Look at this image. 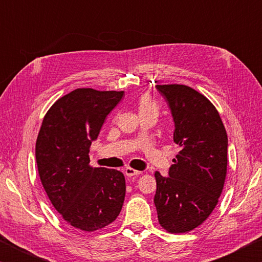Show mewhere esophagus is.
<instances>
[{
    "mask_svg": "<svg viewBox=\"0 0 262 262\" xmlns=\"http://www.w3.org/2000/svg\"><path fill=\"white\" fill-rule=\"evenodd\" d=\"M142 173L141 171H137V170H134V168L132 167H127L125 170V174L127 177H135V176H140Z\"/></svg>",
    "mask_w": 262,
    "mask_h": 262,
    "instance_id": "obj_1",
    "label": "esophagus"
}]
</instances>
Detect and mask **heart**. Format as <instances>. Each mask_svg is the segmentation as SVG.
<instances>
[{
  "instance_id": "heart-1",
  "label": "heart",
  "mask_w": 262,
  "mask_h": 262,
  "mask_svg": "<svg viewBox=\"0 0 262 262\" xmlns=\"http://www.w3.org/2000/svg\"><path fill=\"white\" fill-rule=\"evenodd\" d=\"M137 106H139L140 113L157 112L158 111V105L156 100L149 95H142L139 98V101H137Z\"/></svg>"
}]
</instances>
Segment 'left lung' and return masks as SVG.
<instances>
[{"instance_id":"1","label":"left lung","mask_w":262,"mask_h":262,"mask_svg":"<svg viewBox=\"0 0 262 262\" xmlns=\"http://www.w3.org/2000/svg\"><path fill=\"white\" fill-rule=\"evenodd\" d=\"M174 121L173 141L180 151L168 177L155 173V206L159 224L171 233L192 231L215 209L224 187L228 135L214 105L181 84L156 85Z\"/></svg>"}]
</instances>
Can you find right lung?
Wrapping results in <instances>:
<instances>
[{
  "mask_svg": "<svg viewBox=\"0 0 262 262\" xmlns=\"http://www.w3.org/2000/svg\"><path fill=\"white\" fill-rule=\"evenodd\" d=\"M123 91L76 89L48 110L35 143L39 177L52 205L72 227L96 231L112 223L125 201L122 172L89 165L90 145Z\"/></svg>",
  "mask_w": 262,
  "mask_h": 262,
  "instance_id": "obj_1",
  "label": "right lung"
}]
</instances>
